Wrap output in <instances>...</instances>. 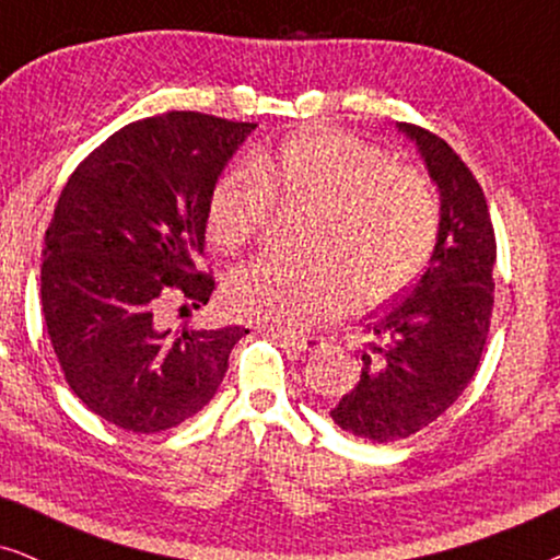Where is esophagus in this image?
<instances>
[{"instance_id": "obj_1", "label": "esophagus", "mask_w": 560, "mask_h": 560, "mask_svg": "<svg viewBox=\"0 0 560 560\" xmlns=\"http://www.w3.org/2000/svg\"><path fill=\"white\" fill-rule=\"evenodd\" d=\"M275 339H280L285 347L295 351H313L324 347V336L316 334H290V331H272Z\"/></svg>"}]
</instances>
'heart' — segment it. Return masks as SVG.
I'll list each match as a JSON object with an SVG mask.
<instances>
[{
  "label": "heart",
  "mask_w": 560,
  "mask_h": 560,
  "mask_svg": "<svg viewBox=\"0 0 560 560\" xmlns=\"http://www.w3.org/2000/svg\"><path fill=\"white\" fill-rule=\"evenodd\" d=\"M275 201L308 203L303 257H259L226 282L229 308L262 324L303 328L408 290L431 262L441 232L433 183L377 144L316 129L262 148L213 183L206 226L213 247L257 240Z\"/></svg>",
  "instance_id": "1"
}]
</instances>
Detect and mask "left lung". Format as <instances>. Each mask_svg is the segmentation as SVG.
I'll return each mask as SVG.
<instances>
[{"label":"left lung","instance_id":"8db88e82","mask_svg":"<svg viewBox=\"0 0 560 560\" xmlns=\"http://www.w3.org/2000/svg\"><path fill=\"white\" fill-rule=\"evenodd\" d=\"M441 190V232L410 298L366 324L362 374L331 410L374 443L418 433L469 387L494 308L497 242L485 190L439 135L400 125Z\"/></svg>","mask_w":560,"mask_h":560}]
</instances>
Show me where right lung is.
I'll return each instance as SVG.
<instances>
[{
    "instance_id": "1",
    "label": "right lung",
    "mask_w": 560,
    "mask_h": 560,
    "mask_svg": "<svg viewBox=\"0 0 560 560\" xmlns=\"http://www.w3.org/2000/svg\"><path fill=\"white\" fill-rule=\"evenodd\" d=\"M257 125L167 112L121 127L68 178L45 232L40 303L60 370L98 418L160 433L217 395L242 326L180 328L160 303L201 308L206 206L229 158Z\"/></svg>"
}]
</instances>
